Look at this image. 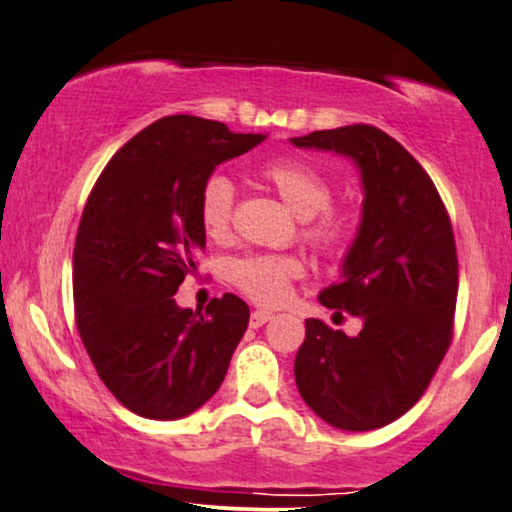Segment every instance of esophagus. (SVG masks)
I'll use <instances>...</instances> for the list:
<instances>
[{"mask_svg": "<svg viewBox=\"0 0 512 512\" xmlns=\"http://www.w3.org/2000/svg\"><path fill=\"white\" fill-rule=\"evenodd\" d=\"M268 320H272V313L270 310H254V313H251V320H249V324L254 329H258V327H263L265 322Z\"/></svg>", "mask_w": 512, "mask_h": 512, "instance_id": "esophagus-1", "label": "esophagus"}]
</instances>
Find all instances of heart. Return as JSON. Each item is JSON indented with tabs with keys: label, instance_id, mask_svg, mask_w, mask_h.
Listing matches in <instances>:
<instances>
[{
	"label": "heart",
	"instance_id": "b5f03b06",
	"mask_svg": "<svg viewBox=\"0 0 512 512\" xmlns=\"http://www.w3.org/2000/svg\"><path fill=\"white\" fill-rule=\"evenodd\" d=\"M261 178L301 216V237L324 256H338L350 240V216L331 207L329 178L313 164L277 157L261 167ZM235 209V185L225 174H211L199 192V221L214 240H225ZM301 263L291 256L254 254L230 263V282L261 305H277L289 296Z\"/></svg>",
	"mask_w": 512,
	"mask_h": 512
}]
</instances>
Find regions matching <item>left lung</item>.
Wrapping results in <instances>:
<instances>
[{
    "instance_id": "obj_1",
    "label": "left lung",
    "mask_w": 512,
    "mask_h": 512,
    "mask_svg": "<svg viewBox=\"0 0 512 512\" xmlns=\"http://www.w3.org/2000/svg\"><path fill=\"white\" fill-rule=\"evenodd\" d=\"M291 143L350 157L364 190L341 280L317 296L336 315L360 317L362 331L345 336L305 320L298 393L329 426L383 428L426 393L454 334L459 261L449 214L421 164L376 126L313 131Z\"/></svg>"
}]
</instances>
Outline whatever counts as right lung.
<instances>
[{"label":"right lung","mask_w":512,"mask_h":512,"mask_svg":"<svg viewBox=\"0 0 512 512\" xmlns=\"http://www.w3.org/2000/svg\"><path fill=\"white\" fill-rule=\"evenodd\" d=\"M263 141L214 119L162 117L117 150L86 199L72 254L77 329L101 381L138 416H188L228 374L249 305L223 294L202 315L174 294L207 244L204 181Z\"/></svg>","instance_id":"obj_1"}]
</instances>
